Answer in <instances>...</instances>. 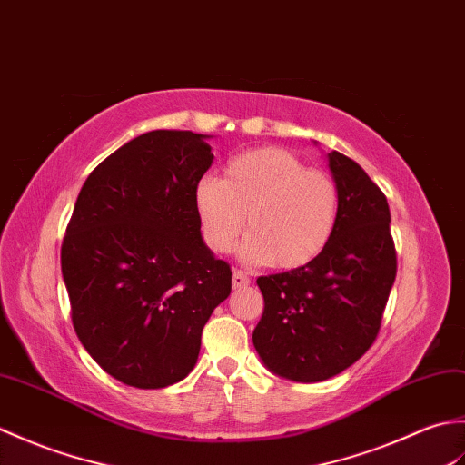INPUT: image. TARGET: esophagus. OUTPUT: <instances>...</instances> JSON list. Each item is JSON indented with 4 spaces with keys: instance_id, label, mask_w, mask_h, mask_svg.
I'll use <instances>...</instances> for the list:
<instances>
[{
    "instance_id": "1",
    "label": "esophagus",
    "mask_w": 465,
    "mask_h": 465,
    "mask_svg": "<svg viewBox=\"0 0 465 465\" xmlns=\"http://www.w3.org/2000/svg\"><path fill=\"white\" fill-rule=\"evenodd\" d=\"M251 282V278L246 276L242 271H234L232 272V288H242Z\"/></svg>"
}]
</instances>
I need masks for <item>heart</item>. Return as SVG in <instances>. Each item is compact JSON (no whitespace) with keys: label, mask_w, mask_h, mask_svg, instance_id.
<instances>
[{"label":"heart","mask_w":465,"mask_h":465,"mask_svg":"<svg viewBox=\"0 0 465 465\" xmlns=\"http://www.w3.org/2000/svg\"><path fill=\"white\" fill-rule=\"evenodd\" d=\"M194 209L204 242L229 252L244 229V259L276 268H301L322 252L338 223L336 183L281 147L242 153L223 179L204 177L194 187Z\"/></svg>","instance_id":"1"}]
</instances>
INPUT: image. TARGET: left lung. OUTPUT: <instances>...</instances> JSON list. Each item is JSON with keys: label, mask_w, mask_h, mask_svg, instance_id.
<instances>
[{"label": "left lung", "mask_w": 465, "mask_h": 465, "mask_svg": "<svg viewBox=\"0 0 465 465\" xmlns=\"http://www.w3.org/2000/svg\"><path fill=\"white\" fill-rule=\"evenodd\" d=\"M326 161L340 197L332 239L312 262L256 278V352L272 374L304 384L340 374L372 346L396 278L384 193L346 154Z\"/></svg>", "instance_id": "1"}]
</instances>
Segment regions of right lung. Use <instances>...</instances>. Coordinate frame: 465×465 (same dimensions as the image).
<instances>
[{
  "label": "right lung",
  "instance_id": "obj_1",
  "mask_svg": "<svg viewBox=\"0 0 465 465\" xmlns=\"http://www.w3.org/2000/svg\"><path fill=\"white\" fill-rule=\"evenodd\" d=\"M211 135L149 131L95 167L61 246L75 332L127 386L157 390L191 374L232 272L204 244L194 187Z\"/></svg>",
  "mask_w": 465,
  "mask_h": 465
}]
</instances>
